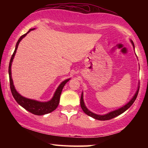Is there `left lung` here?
Here are the masks:
<instances>
[{
  "mask_svg": "<svg viewBox=\"0 0 148 148\" xmlns=\"http://www.w3.org/2000/svg\"><path fill=\"white\" fill-rule=\"evenodd\" d=\"M131 42H132L133 45H134V44H133V42L132 41H131ZM133 47H134V46H133ZM139 90V87L138 88V90H137V92L135 93V96H133V98L131 99V100L128 103V104H127L126 105H125V106L122 107V108L118 109V110L112 111V112H111L110 113H108V114H106L105 115H98V114H94V113H93L92 112H90V111L86 108V106H85V104H84V99H83V93L82 94V96H81V100H80L81 107H82V110H84V112L86 113V114H88V116L92 117V118H94L95 119H97V120H100V121L110 120V119H112L113 118H114V117H116L117 116H119V115L121 114L122 113L124 112L125 111H126L127 109L129 108V107L131 106V105L133 104V102H134L135 100H136L137 95H138Z\"/></svg>",
  "mask_w": 148,
  "mask_h": 148,
  "instance_id": "1",
  "label": "left lung"
}]
</instances>
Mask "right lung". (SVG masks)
<instances>
[{
    "label": "right lung",
    "instance_id": "right-lung-1",
    "mask_svg": "<svg viewBox=\"0 0 148 148\" xmlns=\"http://www.w3.org/2000/svg\"><path fill=\"white\" fill-rule=\"evenodd\" d=\"M33 29H34H34H29L27 33L23 34V36H21V37L19 38V39L18 40L17 44H16L15 51H14L13 54H12L11 60H10L9 66L10 88H11V91L13 98H15L16 102H17L20 106H21L23 108H25L26 110L29 111V112H31L34 114L44 115V114H48V113L52 112V111H54L56 108H57L58 105L59 104L60 97V94H61L62 88H63L64 85L66 84V83L70 79L64 81L63 82H62L61 84H60V85L58 86V88H57V90H56L55 93H54L53 98H52L51 100L48 101L47 102H40L36 100L25 98H24V97L21 96V95H20L17 91H16V90L15 89V87H14L13 80H12V78H11V67L12 61H13L14 56H15V54L16 53V51H17L18 45H19V43L20 42V41H21V40L23 39V38L25 37V36L27 35V34L29 33L31 30H33Z\"/></svg>",
    "mask_w": 148,
    "mask_h": 148
}]
</instances>
